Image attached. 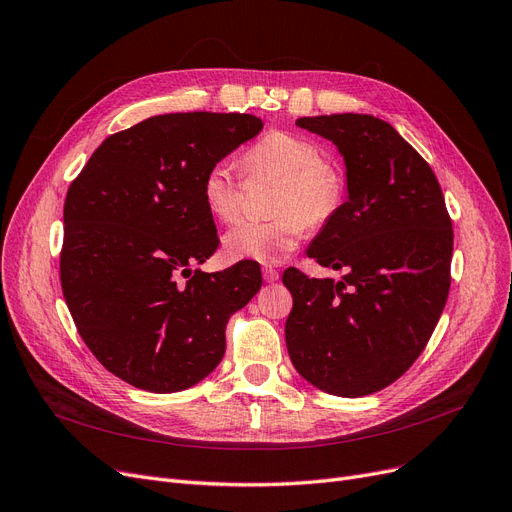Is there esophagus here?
Returning a JSON list of instances; mask_svg holds the SVG:
<instances>
[{
	"mask_svg": "<svg viewBox=\"0 0 512 512\" xmlns=\"http://www.w3.org/2000/svg\"><path fill=\"white\" fill-rule=\"evenodd\" d=\"M262 277H264V281H267V283H275V281H279V271L273 269V267H264L262 269Z\"/></svg>",
	"mask_w": 512,
	"mask_h": 512,
	"instance_id": "esophagus-1",
	"label": "esophagus"
}]
</instances>
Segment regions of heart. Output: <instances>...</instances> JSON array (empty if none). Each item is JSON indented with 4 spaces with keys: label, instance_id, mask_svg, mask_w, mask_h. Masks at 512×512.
<instances>
[{
    "label": "heart",
    "instance_id": "1",
    "mask_svg": "<svg viewBox=\"0 0 512 512\" xmlns=\"http://www.w3.org/2000/svg\"><path fill=\"white\" fill-rule=\"evenodd\" d=\"M243 166L250 176H279L281 185L273 201L275 218L241 220L224 235V252L233 260L275 264L296 248L306 224L321 227L342 206V174L309 138L271 132L245 153ZM201 197L214 218L233 222L239 216L243 182L229 161H218L206 172Z\"/></svg>",
    "mask_w": 512,
    "mask_h": 512
}]
</instances>
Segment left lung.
<instances>
[{
    "instance_id": "obj_1",
    "label": "left lung",
    "mask_w": 512,
    "mask_h": 512,
    "mask_svg": "<svg viewBox=\"0 0 512 512\" xmlns=\"http://www.w3.org/2000/svg\"><path fill=\"white\" fill-rule=\"evenodd\" d=\"M332 140L346 166V201L306 256L342 281L283 273L294 306L285 344L319 391L363 397L410 370L449 294L454 231L431 166L391 124L361 113L300 117Z\"/></svg>"
}]
</instances>
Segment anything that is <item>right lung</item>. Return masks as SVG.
Masks as SVG:
<instances>
[{"mask_svg": "<svg viewBox=\"0 0 512 512\" xmlns=\"http://www.w3.org/2000/svg\"><path fill=\"white\" fill-rule=\"evenodd\" d=\"M260 130L248 113L155 115L109 136L71 182L67 306L92 355L142 391H185L212 374L229 317L260 290L252 260L191 269L218 248L203 176Z\"/></svg>", "mask_w": 512, "mask_h": 512, "instance_id": "right-lung-1", "label": "right lung"}]
</instances>
